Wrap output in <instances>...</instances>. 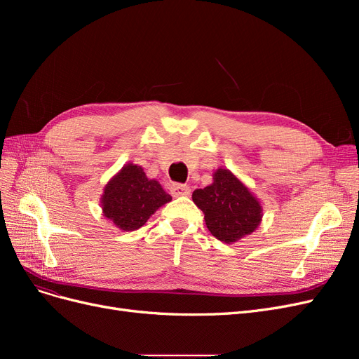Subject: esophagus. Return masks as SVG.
Segmentation results:
<instances>
[{
    "instance_id": "esophagus-1",
    "label": "esophagus",
    "mask_w": 359,
    "mask_h": 359,
    "mask_svg": "<svg viewBox=\"0 0 359 359\" xmlns=\"http://www.w3.org/2000/svg\"><path fill=\"white\" fill-rule=\"evenodd\" d=\"M170 193L173 198H180V196H189L190 194V187L187 184H180V182H173L170 186Z\"/></svg>"
}]
</instances>
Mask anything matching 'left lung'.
<instances>
[{
  "instance_id": "8db88e82",
  "label": "left lung",
  "mask_w": 359,
  "mask_h": 359,
  "mask_svg": "<svg viewBox=\"0 0 359 359\" xmlns=\"http://www.w3.org/2000/svg\"><path fill=\"white\" fill-rule=\"evenodd\" d=\"M193 202L205 214L208 231L227 244L252 233L262 219V206L227 169L214 173V182L193 191Z\"/></svg>"
}]
</instances>
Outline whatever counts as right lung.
Here are the masks:
<instances>
[{"label": "right lung", "instance_id": "obj_1", "mask_svg": "<svg viewBox=\"0 0 359 359\" xmlns=\"http://www.w3.org/2000/svg\"><path fill=\"white\" fill-rule=\"evenodd\" d=\"M170 201V194L161 189L158 181L148 180L142 168L127 165L106 184L102 208L106 219L119 229L135 231Z\"/></svg>", "mask_w": 359, "mask_h": 359}]
</instances>
